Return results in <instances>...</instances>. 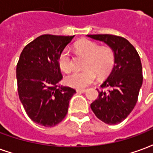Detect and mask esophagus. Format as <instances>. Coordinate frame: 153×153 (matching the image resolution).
<instances>
[{
    "label": "esophagus",
    "instance_id": "34e87169",
    "mask_svg": "<svg viewBox=\"0 0 153 153\" xmlns=\"http://www.w3.org/2000/svg\"><path fill=\"white\" fill-rule=\"evenodd\" d=\"M76 91L77 92H82V93H83V92L86 91V89H76Z\"/></svg>",
    "mask_w": 153,
    "mask_h": 153
}]
</instances>
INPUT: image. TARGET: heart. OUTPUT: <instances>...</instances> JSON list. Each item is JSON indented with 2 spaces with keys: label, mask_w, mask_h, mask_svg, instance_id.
Wrapping results in <instances>:
<instances>
[{
  "label": "heart",
  "mask_w": 153,
  "mask_h": 153,
  "mask_svg": "<svg viewBox=\"0 0 153 153\" xmlns=\"http://www.w3.org/2000/svg\"><path fill=\"white\" fill-rule=\"evenodd\" d=\"M77 52L87 56L82 71H74L65 78V82L72 88H83L96 79V73L100 77L107 75L114 66V52L109 47H100L97 43L82 39L75 45ZM58 65L62 71L69 73L73 68V57L69 48H65L58 56Z\"/></svg>",
  "instance_id": "b5f03b06"
}]
</instances>
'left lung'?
Masks as SVG:
<instances>
[{
    "mask_svg": "<svg viewBox=\"0 0 153 153\" xmlns=\"http://www.w3.org/2000/svg\"><path fill=\"white\" fill-rule=\"evenodd\" d=\"M91 39L106 43L114 50V66L100 85L97 99L91 108L97 118L107 124H117L125 120L136 105L142 83V64L133 45L122 36L88 35Z\"/></svg>",
    "mask_w": 153,
    "mask_h": 153,
    "instance_id": "obj_1",
    "label": "left lung"
}]
</instances>
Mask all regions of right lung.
I'll use <instances>...</instances> for the list:
<instances>
[{
	"mask_svg": "<svg viewBox=\"0 0 153 153\" xmlns=\"http://www.w3.org/2000/svg\"><path fill=\"white\" fill-rule=\"evenodd\" d=\"M74 36L42 35L25 46L17 64L18 92L25 111L34 123L46 127L65 118L76 91L60 87L62 74L58 56Z\"/></svg>",
	"mask_w": 153,
	"mask_h": 153,
	"instance_id": "obj_1",
	"label": "right lung"
}]
</instances>
